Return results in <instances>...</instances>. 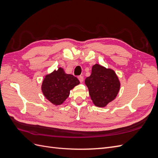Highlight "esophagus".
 <instances>
[{"instance_id": "obj_1", "label": "esophagus", "mask_w": 158, "mask_h": 158, "mask_svg": "<svg viewBox=\"0 0 158 158\" xmlns=\"http://www.w3.org/2000/svg\"><path fill=\"white\" fill-rule=\"evenodd\" d=\"M78 80H79V81L80 82H81V83H82V82L84 81V77L82 76H78Z\"/></svg>"}]
</instances>
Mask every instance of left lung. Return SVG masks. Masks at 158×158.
Instances as JSON below:
<instances>
[{"label":"left lung","mask_w":158,"mask_h":158,"mask_svg":"<svg viewBox=\"0 0 158 158\" xmlns=\"http://www.w3.org/2000/svg\"><path fill=\"white\" fill-rule=\"evenodd\" d=\"M89 94L95 106L105 107L116 98L120 90L121 82L113 69L95 64L92 74L85 80Z\"/></svg>","instance_id":"obj_1"}]
</instances>
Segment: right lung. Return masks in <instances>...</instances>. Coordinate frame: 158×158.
<instances>
[{"label":"right lung","mask_w":158,"mask_h":158,"mask_svg":"<svg viewBox=\"0 0 158 158\" xmlns=\"http://www.w3.org/2000/svg\"><path fill=\"white\" fill-rule=\"evenodd\" d=\"M80 84L73 75L64 73L59 67L45 75L41 85V91L45 98L55 106L63 104L70 95V91Z\"/></svg>","instance_id":"right-lung-1"}]
</instances>
